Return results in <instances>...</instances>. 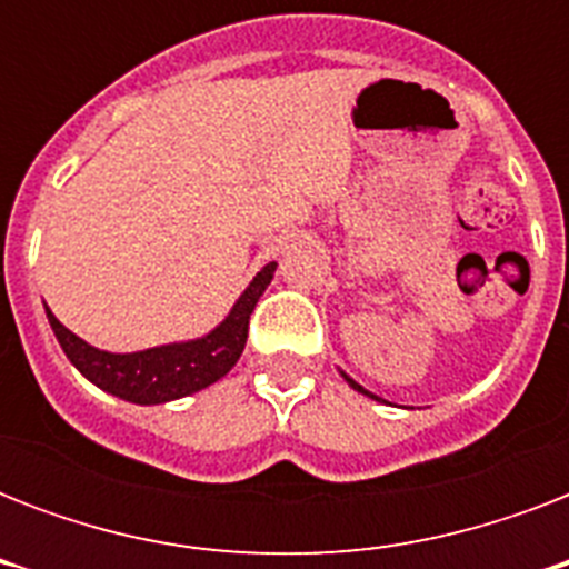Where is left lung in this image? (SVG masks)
<instances>
[{
  "label": "left lung",
  "mask_w": 569,
  "mask_h": 569,
  "mask_svg": "<svg viewBox=\"0 0 569 569\" xmlns=\"http://www.w3.org/2000/svg\"><path fill=\"white\" fill-rule=\"evenodd\" d=\"M346 380H348V383H351V387H355V389H360V392H363V396H372V392H366V389L360 387V383H355V380H351V378H346ZM372 398H378V396H372Z\"/></svg>",
  "instance_id": "8db88e82"
}]
</instances>
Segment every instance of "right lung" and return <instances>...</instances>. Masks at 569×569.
<instances>
[{
	"label": "right lung",
	"instance_id": "1",
	"mask_svg": "<svg viewBox=\"0 0 569 569\" xmlns=\"http://www.w3.org/2000/svg\"><path fill=\"white\" fill-rule=\"evenodd\" d=\"M274 268L271 262L253 277V283L236 301L230 316L212 333L194 342H182V346L150 348L138 355H109L70 333L49 310L47 316L70 363L91 383L136 405H162V401H173V398L191 396L197 389L209 387L236 366L248 342L250 312L257 307L259 295L271 283Z\"/></svg>",
	"mask_w": 569,
	"mask_h": 569
}]
</instances>
